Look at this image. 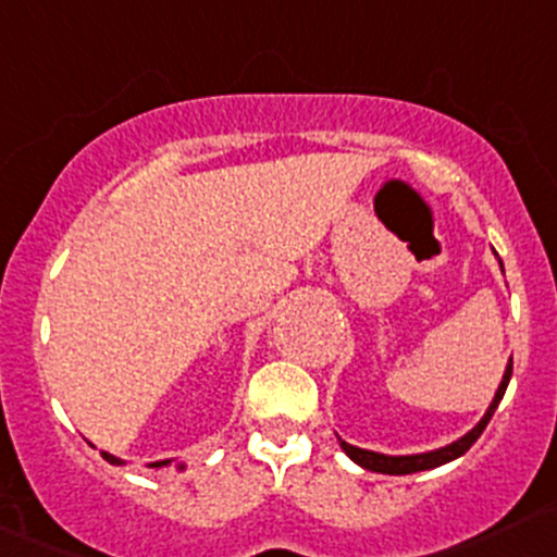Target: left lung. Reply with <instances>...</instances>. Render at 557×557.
<instances>
[{
	"mask_svg": "<svg viewBox=\"0 0 557 557\" xmlns=\"http://www.w3.org/2000/svg\"><path fill=\"white\" fill-rule=\"evenodd\" d=\"M509 375H512V359H509L507 370H504L502 386H498L496 397H493V403L488 407V412H485V416H483V421H480L478 426L472 429V432L463 434L461 440H456V443H453V445H445V448L432 450V453H418V456H383V453L354 448V445L343 443V440H341V448L346 450L348 458H351V461H357L359 467L370 469V472H381V474H412V472H423V469L443 467V463L453 461V458L463 456V453H467L474 443H478V437H480V434H483V429L488 426L493 410H496L498 403H502L504 392H507Z\"/></svg>",
	"mask_w": 557,
	"mask_h": 557,
	"instance_id": "left-lung-1",
	"label": "left lung"
}]
</instances>
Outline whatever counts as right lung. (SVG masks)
<instances>
[{"label":"right lung","mask_w":557,"mask_h":557,"mask_svg":"<svg viewBox=\"0 0 557 557\" xmlns=\"http://www.w3.org/2000/svg\"><path fill=\"white\" fill-rule=\"evenodd\" d=\"M101 456H104L109 463H123V461H120V458H114V456H112V453H101ZM163 463H169V461H160V463H152V467H163Z\"/></svg>","instance_id":"obj_1"}]
</instances>
